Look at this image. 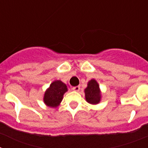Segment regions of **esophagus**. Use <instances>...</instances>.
<instances>
[{
    "instance_id": "1",
    "label": "esophagus",
    "mask_w": 148,
    "mask_h": 148,
    "mask_svg": "<svg viewBox=\"0 0 148 148\" xmlns=\"http://www.w3.org/2000/svg\"><path fill=\"white\" fill-rule=\"evenodd\" d=\"M80 86H76V87H73V90H74V91H76V92H78L79 90H80Z\"/></svg>"
}]
</instances>
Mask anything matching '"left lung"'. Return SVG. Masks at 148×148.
Wrapping results in <instances>:
<instances>
[{
    "mask_svg": "<svg viewBox=\"0 0 148 148\" xmlns=\"http://www.w3.org/2000/svg\"><path fill=\"white\" fill-rule=\"evenodd\" d=\"M85 99L87 102L92 104H99L101 101V91L99 84L95 79H92L87 84V88L84 90Z\"/></svg>",
    "mask_w": 148,
    "mask_h": 148,
    "instance_id": "obj_1",
    "label": "left lung"
}]
</instances>
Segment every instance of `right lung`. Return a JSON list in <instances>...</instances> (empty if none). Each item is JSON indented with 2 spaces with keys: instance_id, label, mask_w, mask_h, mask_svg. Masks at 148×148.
Wrapping results in <instances>:
<instances>
[{
  "instance_id": "add662e5",
  "label": "right lung",
  "mask_w": 148,
  "mask_h": 148,
  "mask_svg": "<svg viewBox=\"0 0 148 148\" xmlns=\"http://www.w3.org/2000/svg\"><path fill=\"white\" fill-rule=\"evenodd\" d=\"M66 91L67 87L64 83L60 80L54 81L44 93V103L50 108H57L61 102L64 94Z\"/></svg>"
}]
</instances>
